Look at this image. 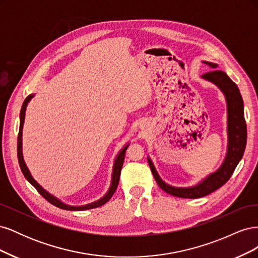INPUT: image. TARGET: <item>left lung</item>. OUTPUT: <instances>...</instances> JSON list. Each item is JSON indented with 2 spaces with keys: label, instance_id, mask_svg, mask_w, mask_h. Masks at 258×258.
<instances>
[{
  "label": "left lung",
  "instance_id": "1",
  "mask_svg": "<svg viewBox=\"0 0 258 258\" xmlns=\"http://www.w3.org/2000/svg\"><path fill=\"white\" fill-rule=\"evenodd\" d=\"M204 63L213 70L205 73L201 77L216 85L224 93L226 103H227V153H226V157L221 167L215 172L211 173L200 183L191 187H174L163 182L156 171L151 158L148 157V165H150L152 173L158 186L162 190L179 198L196 199L205 197L222 187L232 175L233 171L244 154L246 145V123L243 112V100H242L238 86L225 72L215 69L217 68L216 63L208 61H204Z\"/></svg>",
  "mask_w": 258,
  "mask_h": 258
}]
</instances>
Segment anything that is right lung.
I'll list each match as a JSON object with an SVG mask.
<instances>
[{"label": "right lung", "mask_w": 258, "mask_h": 258, "mask_svg": "<svg viewBox=\"0 0 258 258\" xmlns=\"http://www.w3.org/2000/svg\"><path fill=\"white\" fill-rule=\"evenodd\" d=\"M34 97V95H30L26 98L25 102H23L22 104V107H21V111H20V127H19V134H18V143H17V155H18V161H19V166H20V169L22 171L23 175H25V177L28 179V181L32 184L36 190L40 192L42 196L47 200L48 202H50L51 205L56 206L60 209H63V210H69V211H84V210H89V209H95V208H98V207H101L103 206L104 204H106V202L110 200L112 198V196L114 195L117 186H118V183H119V177H120V171H121V167H122V163H123V159H124V154H126V150L127 147L129 146V144H127L126 146H124L122 150L119 152V154L117 155V157L115 159V162H114V166H113V173H112V181H111V186L110 188H108V191L104 195V196L99 199L98 201H95V202H91V204H88V205H85V206H69V205H66L62 202L61 200H59L58 198H56L54 196H52L51 194H49L47 190H45L43 187L38 184L35 179L33 178V176L31 175L30 171L26 165L25 160H23V156H22V127H23V122H25V115H26V108H27V105L28 103L30 102V100L32 99Z\"/></svg>", "instance_id": "1"}]
</instances>
